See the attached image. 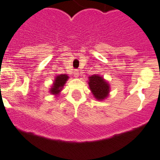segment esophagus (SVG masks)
<instances>
[{
  "instance_id": "obj_1",
  "label": "esophagus",
  "mask_w": 160,
  "mask_h": 160,
  "mask_svg": "<svg viewBox=\"0 0 160 160\" xmlns=\"http://www.w3.org/2000/svg\"><path fill=\"white\" fill-rule=\"evenodd\" d=\"M74 74H75V75H74V77H78V76H79V71L77 70V69H75V72H74Z\"/></svg>"
}]
</instances>
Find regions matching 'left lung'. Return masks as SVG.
Wrapping results in <instances>:
<instances>
[{
    "label": "left lung",
    "mask_w": 160,
    "mask_h": 160,
    "mask_svg": "<svg viewBox=\"0 0 160 160\" xmlns=\"http://www.w3.org/2000/svg\"><path fill=\"white\" fill-rule=\"evenodd\" d=\"M88 84L93 94L98 100H102L108 96L109 86L102 77L98 75L91 76L89 77Z\"/></svg>",
    "instance_id": "obj_1"
}]
</instances>
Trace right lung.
I'll list each match as a JSON object with an SVG mask.
<instances>
[{
	"instance_id": "add662e5",
	"label": "right lung",
	"mask_w": 160,
	"mask_h": 160,
	"mask_svg": "<svg viewBox=\"0 0 160 160\" xmlns=\"http://www.w3.org/2000/svg\"><path fill=\"white\" fill-rule=\"evenodd\" d=\"M68 78H69V77L67 75H66V74H62V75L57 76L55 82H54L53 87L51 89V93H52L54 94H58L61 91L62 88L64 86V84L66 83Z\"/></svg>"
}]
</instances>
